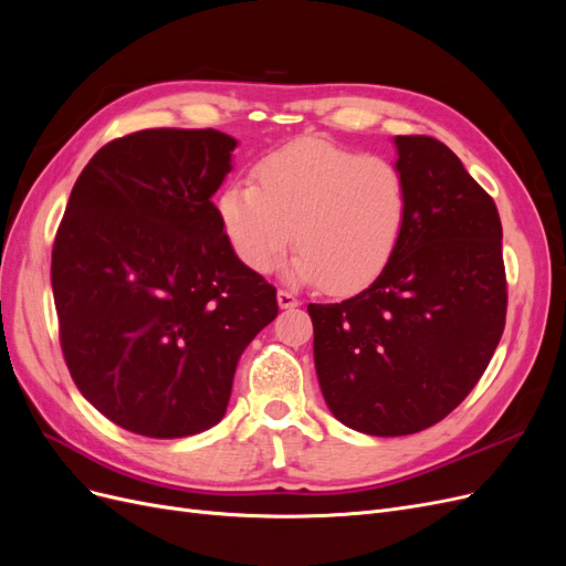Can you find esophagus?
<instances>
[{"label": "esophagus", "instance_id": "obj_1", "mask_svg": "<svg viewBox=\"0 0 566 566\" xmlns=\"http://www.w3.org/2000/svg\"><path fill=\"white\" fill-rule=\"evenodd\" d=\"M279 306L281 310H295V306H300V300L287 290H279Z\"/></svg>", "mask_w": 566, "mask_h": 566}]
</instances>
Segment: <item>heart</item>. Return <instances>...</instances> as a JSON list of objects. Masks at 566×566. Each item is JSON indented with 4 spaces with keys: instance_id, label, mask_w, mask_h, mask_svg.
<instances>
[{
    "instance_id": "heart-1",
    "label": "heart",
    "mask_w": 566,
    "mask_h": 566,
    "mask_svg": "<svg viewBox=\"0 0 566 566\" xmlns=\"http://www.w3.org/2000/svg\"><path fill=\"white\" fill-rule=\"evenodd\" d=\"M231 181L217 200L221 229L248 269L266 273L290 238L293 276L333 295L368 287L389 266L408 221L397 163L325 139H300Z\"/></svg>"
}]
</instances>
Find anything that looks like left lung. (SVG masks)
I'll return each instance as SVG.
<instances>
[{"label":"left lung","mask_w":566,"mask_h":566,"mask_svg":"<svg viewBox=\"0 0 566 566\" xmlns=\"http://www.w3.org/2000/svg\"><path fill=\"white\" fill-rule=\"evenodd\" d=\"M410 210L364 293L310 304L323 399L356 432L403 437L447 418L499 347L507 281L493 198L432 136H397Z\"/></svg>","instance_id":"left-lung-1"}]
</instances>
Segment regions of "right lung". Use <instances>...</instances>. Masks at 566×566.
<instances>
[{
	"label": "right lung",
	"mask_w": 566,
	"mask_h": 566,
	"mask_svg": "<svg viewBox=\"0 0 566 566\" xmlns=\"http://www.w3.org/2000/svg\"><path fill=\"white\" fill-rule=\"evenodd\" d=\"M235 139L142 129L82 169L51 250L65 366L82 397L142 437L210 430L243 349L279 314L212 202Z\"/></svg>",
	"instance_id": "right-lung-1"
}]
</instances>
